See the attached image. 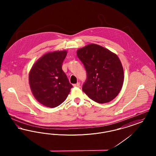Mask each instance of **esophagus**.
Listing matches in <instances>:
<instances>
[{
  "label": "esophagus",
  "mask_w": 156,
  "mask_h": 156,
  "mask_svg": "<svg viewBox=\"0 0 156 156\" xmlns=\"http://www.w3.org/2000/svg\"><path fill=\"white\" fill-rule=\"evenodd\" d=\"M74 87H77V88H80V82L76 83V84L74 85Z\"/></svg>",
  "instance_id": "34e87169"
}]
</instances>
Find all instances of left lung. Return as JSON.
Instances as JSON below:
<instances>
[{
    "label": "left lung",
    "mask_w": 156,
    "mask_h": 156,
    "mask_svg": "<svg viewBox=\"0 0 156 156\" xmlns=\"http://www.w3.org/2000/svg\"><path fill=\"white\" fill-rule=\"evenodd\" d=\"M87 79L82 90L99 104L109 102L118 96L124 81L123 68L118 55L102 46L89 44L78 49Z\"/></svg>",
    "instance_id": "left-lung-1"
}]
</instances>
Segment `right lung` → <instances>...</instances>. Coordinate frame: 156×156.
I'll return each instance as SVG.
<instances>
[{"instance_id":"add662e5","label":"right lung","mask_w":156,"mask_h":156,"mask_svg":"<svg viewBox=\"0 0 156 156\" xmlns=\"http://www.w3.org/2000/svg\"><path fill=\"white\" fill-rule=\"evenodd\" d=\"M66 50L45 54L33 64L29 80L33 96L40 104L55 108L67 99L73 85L62 69Z\"/></svg>"}]
</instances>
